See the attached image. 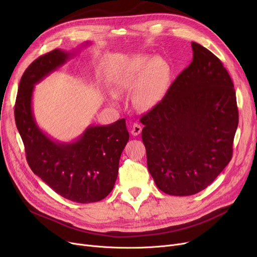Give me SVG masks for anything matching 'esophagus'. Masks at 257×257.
<instances>
[{
    "mask_svg": "<svg viewBox=\"0 0 257 257\" xmlns=\"http://www.w3.org/2000/svg\"><path fill=\"white\" fill-rule=\"evenodd\" d=\"M142 132V126L140 124H133L131 127V134L134 137H138Z\"/></svg>",
    "mask_w": 257,
    "mask_h": 257,
    "instance_id": "esophagus-1",
    "label": "esophagus"
}]
</instances>
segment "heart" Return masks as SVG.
I'll return each mask as SVG.
<instances>
[{
	"label": "heart",
	"instance_id": "1",
	"mask_svg": "<svg viewBox=\"0 0 257 257\" xmlns=\"http://www.w3.org/2000/svg\"><path fill=\"white\" fill-rule=\"evenodd\" d=\"M169 80L167 63L158 56L138 55L127 60L114 76L116 91L134 90V103L148 110L164 98Z\"/></svg>",
	"mask_w": 257,
	"mask_h": 257
}]
</instances>
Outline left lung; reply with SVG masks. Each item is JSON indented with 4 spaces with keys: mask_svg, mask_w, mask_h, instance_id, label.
Returning <instances> with one entry per match:
<instances>
[{
    "mask_svg": "<svg viewBox=\"0 0 257 257\" xmlns=\"http://www.w3.org/2000/svg\"><path fill=\"white\" fill-rule=\"evenodd\" d=\"M193 61L141 121L147 165L160 191L191 196L206 188L232 157L238 110L221 60L192 43Z\"/></svg>",
    "mask_w": 257,
    "mask_h": 257,
    "instance_id": "obj_1",
    "label": "left lung"
}]
</instances>
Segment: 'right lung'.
<instances>
[{"instance_id":"obj_1","label":"right lung","mask_w":257,"mask_h":257,"mask_svg":"<svg viewBox=\"0 0 257 257\" xmlns=\"http://www.w3.org/2000/svg\"><path fill=\"white\" fill-rule=\"evenodd\" d=\"M73 55L56 49L27 67L19 85L15 116L33 173L63 198L91 203L104 199L114 186L120 154L129 141L125 118L107 126L90 125L76 141L62 143L38 127L32 109L34 85Z\"/></svg>"}]
</instances>
